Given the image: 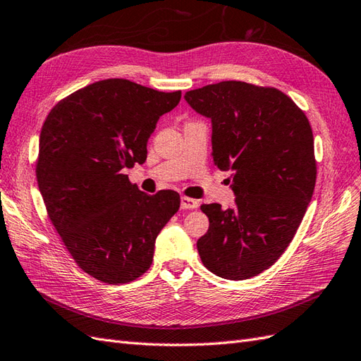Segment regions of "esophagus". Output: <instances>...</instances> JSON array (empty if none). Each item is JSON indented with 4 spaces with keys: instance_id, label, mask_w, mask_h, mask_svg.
Masks as SVG:
<instances>
[{
    "instance_id": "esophagus-1",
    "label": "esophagus",
    "mask_w": 361,
    "mask_h": 361,
    "mask_svg": "<svg viewBox=\"0 0 361 361\" xmlns=\"http://www.w3.org/2000/svg\"><path fill=\"white\" fill-rule=\"evenodd\" d=\"M198 201L189 198V197H181V209H197Z\"/></svg>"
}]
</instances>
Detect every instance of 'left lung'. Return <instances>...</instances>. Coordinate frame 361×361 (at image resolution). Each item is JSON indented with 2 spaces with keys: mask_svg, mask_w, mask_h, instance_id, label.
<instances>
[{
  "mask_svg": "<svg viewBox=\"0 0 361 361\" xmlns=\"http://www.w3.org/2000/svg\"><path fill=\"white\" fill-rule=\"evenodd\" d=\"M212 122V155L232 171L235 206L202 204L209 230L197 243L214 274L244 281L279 259L302 223L316 186L312 129L282 91L224 80L184 94Z\"/></svg>",
  "mask_w": 361,
  "mask_h": 361,
  "instance_id": "obj_1",
  "label": "left lung"
}]
</instances>
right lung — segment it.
Here are the masks:
<instances>
[{
  "label": "right lung",
  "mask_w": 361,
  "mask_h": 361,
  "mask_svg": "<svg viewBox=\"0 0 361 361\" xmlns=\"http://www.w3.org/2000/svg\"><path fill=\"white\" fill-rule=\"evenodd\" d=\"M181 91L106 79L54 105L42 125L36 178L49 218L82 270L126 283L152 264L155 239L180 209V195H147L123 169L146 160L159 118Z\"/></svg>",
  "instance_id": "obj_1"
}]
</instances>
